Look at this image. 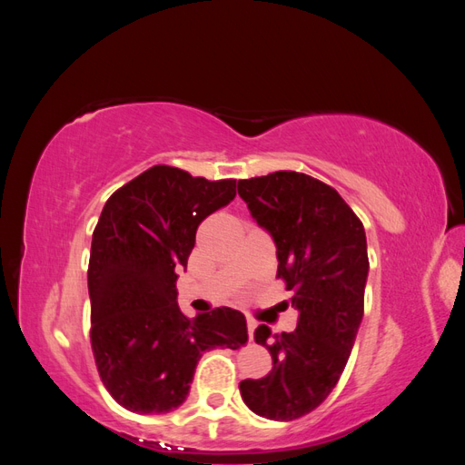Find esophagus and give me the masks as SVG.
I'll use <instances>...</instances> for the list:
<instances>
[{
  "instance_id": "34e87169",
  "label": "esophagus",
  "mask_w": 465,
  "mask_h": 465,
  "mask_svg": "<svg viewBox=\"0 0 465 465\" xmlns=\"http://www.w3.org/2000/svg\"><path fill=\"white\" fill-rule=\"evenodd\" d=\"M246 326H248V335H250V340H252V337H254V330H256V322H254V320H252V318H248V320H246Z\"/></svg>"
}]
</instances>
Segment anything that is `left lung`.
Masks as SVG:
<instances>
[{"label": "left lung", "mask_w": 465, "mask_h": 465, "mask_svg": "<svg viewBox=\"0 0 465 465\" xmlns=\"http://www.w3.org/2000/svg\"><path fill=\"white\" fill-rule=\"evenodd\" d=\"M238 193L273 236L277 277L299 311L291 333L256 328L254 340L270 351L273 369L242 380L241 396L260 417L292 420L330 396L353 349L369 275L367 236L340 193L302 173L238 180Z\"/></svg>", "instance_id": "obj_1"}]
</instances>
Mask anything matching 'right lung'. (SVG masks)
<instances>
[{
  "label": "right lung",
  "mask_w": 465,
  "mask_h": 465,
  "mask_svg": "<svg viewBox=\"0 0 465 465\" xmlns=\"http://www.w3.org/2000/svg\"><path fill=\"white\" fill-rule=\"evenodd\" d=\"M236 180H207L154 164L110 195L89 258L91 347L98 376L128 411L168 413L184 403L202 353L248 341L229 306L188 318L176 304V270L195 231L231 203Z\"/></svg>",
  "instance_id": "obj_1"
}]
</instances>
